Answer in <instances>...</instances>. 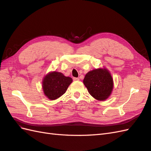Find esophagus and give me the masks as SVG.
<instances>
[{
  "label": "esophagus",
  "mask_w": 151,
  "mask_h": 151,
  "mask_svg": "<svg viewBox=\"0 0 151 151\" xmlns=\"http://www.w3.org/2000/svg\"><path fill=\"white\" fill-rule=\"evenodd\" d=\"M73 80H74V81H78V80H79V78H77V77H73Z\"/></svg>",
  "instance_id": "esophagus-1"
}]
</instances>
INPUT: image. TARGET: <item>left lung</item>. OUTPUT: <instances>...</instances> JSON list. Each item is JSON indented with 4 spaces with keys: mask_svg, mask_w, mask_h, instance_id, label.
Returning a JSON list of instances; mask_svg holds the SVG:
<instances>
[{
    "mask_svg": "<svg viewBox=\"0 0 151 151\" xmlns=\"http://www.w3.org/2000/svg\"><path fill=\"white\" fill-rule=\"evenodd\" d=\"M84 84L89 93L99 101L106 99L111 94L113 88V82L111 74L104 68H98L86 74Z\"/></svg>",
    "mask_w": 151,
    "mask_h": 151,
    "instance_id": "8db88e82",
    "label": "left lung"
}]
</instances>
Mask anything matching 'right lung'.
I'll list each match as a JSON object with an SVG mask.
<instances>
[{
    "label": "right lung",
    "instance_id": "right-lung-1",
    "mask_svg": "<svg viewBox=\"0 0 151 151\" xmlns=\"http://www.w3.org/2000/svg\"><path fill=\"white\" fill-rule=\"evenodd\" d=\"M72 82L71 77H65L60 72H50L43 81L44 94L50 99H56L65 93Z\"/></svg>",
    "mask_w": 151,
    "mask_h": 151
}]
</instances>
